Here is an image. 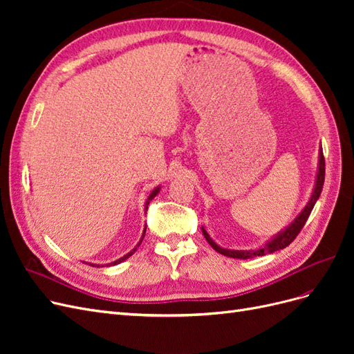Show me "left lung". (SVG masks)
<instances>
[{"instance_id":"obj_1","label":"left lung","mask_w":354,"mask_h":354,"mask_svg":"<svg viewBox=\"0 0 354 354\" xmlns=\"http://www.w3.org/2000/svg\"><path fill=\"white\" fill-rule=\"evenodd\" d=\"M319 156H320L319 158V171H317V178H316V186H315V190H313V195H312V198H310V201H308L307 205L304 207V209L299 212V216L292 221V224H289V226L283 232L277 233L272 241L267 242L264 246H261V248L251 250V251L224 250V248H221V246H218L216 242H214L209 238V234L207 233L205 229H202V233H203V236H205L207 242L217 252L226 255V257H232V259H239V260H248V259H254V257L272 254L274 251H279V250L286 248V246L298 236V233L301 232V229L304 227V224H306V221H307V218L310 216V212H312L316 201L320 196V192H322V189H324V181H325V158H324V152L322 151H320Z\"/></svg>"}]
</instances>
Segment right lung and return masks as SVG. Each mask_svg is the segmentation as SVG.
I'll return each instance as SVG.
<instances>
[{
  "label": "right lung",
  "mask_w": 354,
  "mask_h": 354,
  "mask_svg": "<svg viewBox=\"0 0 354 354\" xmlns=\"http://www.w3.org/2000/svg\"><path fill=\"white\" fill-rule=\"evenodd\" d=\"M158 192H159V187H156L153 192H152V194H151V196H149L147 198V201H146V209H147V205H149V202H151L156 195H158ZM145 233H146V227H145V232H143V236H142V241H143V238H145ZM142 241L140 242H138V245L137 246H140V243H142ZM137 246H136V248L133 250V251H130V252H128V254H125L124 257H121V259L120 260H116V261H113V263H111V266H115V264H120V263H122V261H125L127 259H128V257H131L134 252H136V250H137ZM90 266H93V267H95L94 264H90ZM109 266V264H108ZM99 267V266H97Z\"/></svg>",
  "instance_id": "obj_1"
}]
</instances>
